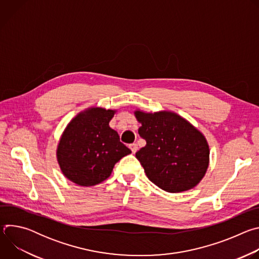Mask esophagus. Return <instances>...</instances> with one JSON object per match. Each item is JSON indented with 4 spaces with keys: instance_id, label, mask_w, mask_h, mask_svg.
I'll return each mask as SVG.
<instances>
[{
    "instance_id": "obj_1",
    "label": "esophagus",
    "mask_w": 259,
    "mask_h": 259,
    "mask_svg": "<svg viewBox=\"0 0 259 259\" xmlns=\"http://www.w3.org/2000/svg\"><path fill=\"white\" fill-rule=\"evenodd\" d=\"M130 150L132 151V153H133V154H135V153L137 152V150H138V146H137V144H136V143H132V144H130Z\"/></svg>"
}]
</instances>
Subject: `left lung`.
<instances>
[{"instance_id":"1","label":"left lung","mask_w":259,"mask_h":259,"mask_svg":"<svg viewBox=\"0 0 259 259\" xmlns=\"http://www.w3.org/2000/svg\"><path fill=\"white\" fill-rule=\"evenodd\" d=\"M146 144L135 154L144 172L157 187L168 193L195 188L209 165V146L191 123L170 112H135Z\"/></svg>"}]
</instances>
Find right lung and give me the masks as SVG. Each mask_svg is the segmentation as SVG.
Segmentation results:
<instances>
[{
  "label": "right lung",
  "instance_id": "add662e5",
  "mask_svg": "<svg viewBox=\"0 0 259 259\" xmlns=\"http://www.w3.org/2000/svg\"><path fill=\"white\" fill-rule=\"evenodd\" d=\"M115 110L89 108L65 128L57 149V160L64 176L82 187L105 180L117 162L131 154L108 126Z\"/></svg>",
  "mask_w": 259,
  "mask_h": 259
}]
</instances>
